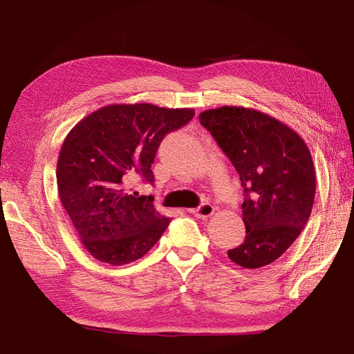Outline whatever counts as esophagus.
Masks as SVG:
<instances>
[{
  "mask_svg": "<svg viewBox=\"0 0 354 354\" xmlns=\"http://www.w3.org/2000/svg\"><path fill=\"white\" fill-rule=\"evenodd\" d=\"M190 213H193L198 218L204 219V218L212 216V214L214 213V207L212 204H201L199 207H196V209H192Z\"/></svg>",
  "mask_w": 354,
  "mask_h": 354,
  "instance_id": "34e87169",
  "label": "esophagus"
}]
</instances>
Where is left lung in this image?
Masks as SVG:
<instances>
[{
  "label": "left lung",
  "instance_id": "8db88e82",
  "mask_svg": "<svg viewBox=\"0 0 354 354\" xmlns=\"http://www.w3.org/2000/svg\"><path fill=\"white\" fill-rule=\"evenodd\" d=\"M199 122L239 173L244 189L245 239L227 254L234 264L259 268L286 253L306 227L315 203L310 150L286 124L258 110H205Z\"/></svg>",
  "mask_w": 354,
  "mask_h": 354
}]
</instances>
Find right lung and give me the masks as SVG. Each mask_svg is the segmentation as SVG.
Here are the masks:
<instances>
[{"label": "right lung", "instance_id": "right-lung-1", "mask_svg": "<svg viewBox=\"0 0 354 354\" xmlns=\"http://www.w3.org/2000/svg\"><path fill=\"white\" fill-rule=\"evenodd\" d=\"M193 116V109L112 104L86 116L66 136L57 165L58 195L95 259L129 264L162 236L170 219L155 210L153 196L130 193L127 185L136 175L153 184L159 144Z\"/></svg>", "mask_w": 354, "mask_h": 354}]
</instances>
